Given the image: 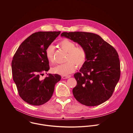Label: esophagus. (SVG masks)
I'll return each instance as SVG.
<instances>
[{
	"mask_svg": "<svg viewBox=\"0 0 133 133\" xmlns=\"http://www.w3.org/2000/svg\"><path fill=\"white\" fill-rule=\"evenodd\" d=\"M71 77L70 75H68V76H62V77L63 79H67L69 78V77Z\"/></svg>",
	"mask_w": 133,
	"mask_h": 133,
	"instance_id": "esophagus-1",
	"label": "esophagus"
}]
</instances>
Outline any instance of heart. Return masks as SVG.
<instances>
[{"label": "heart", "instance_id": "heart-1", "mask_svg": "<svg viewBox=\"0 0 133 133\" xmlns=\"http://www.w3.org/2000/svg\"><path fill=\"white\" fill-rule=\"evenodd\" d=\"M58 46L67 52L65 64L57 65L51 68L53 73L62 76H67L73 72L76 69V65L78 67L83 66L86 62L87 53L83 47H76V44L67 39L61 41ZM55 48L52 45L48 46L45 50L46 58L50 64L54 62V55Z\"/></svg>", "mask_w": 133, "mask_h": 133}]
</instances>
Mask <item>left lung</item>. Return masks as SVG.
Here are the masks:
<instances>
[{"instance_id":"8db88e82","label":"left lung","mask_w":133,"mask_h":133,"mask_svg":"<svg viewBox=\"0 0 133 133\" xmlns=\"http://www.w3.org/2000/svg\"><path fill=\"white\" fill-rule=\"evenodd\" d=\"M61 36L77 43L87 53L86 63L80 72L74 74L77 85L72 93L76 99L87 106L107 101L120 78V62L116 49L94 33L64 32Z\"/></svg>"}]
</instances>
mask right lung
I'll list each match as a JSON object with an SVG mask.
<instances>
[{"label":"right lung","mask_w":133,"mask_h":133,"mask_svg":"<svg viewBox=\"0 0 133 133\" xmlns=\"http://www.w3.org/2000/svg\"><path fill=\"white\" fill-rule=\"evenodd\" d=\"M60 34L61 31L35 32L21 44L13 57V80L19 95L30 105L39 106L47 102L55 84L61 79L60 75L51 74L43 80L40 78L49 69L45 50Z\"/></svg>","instance_id":"add662e5"}]
</instances>
